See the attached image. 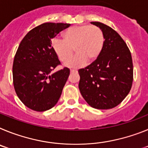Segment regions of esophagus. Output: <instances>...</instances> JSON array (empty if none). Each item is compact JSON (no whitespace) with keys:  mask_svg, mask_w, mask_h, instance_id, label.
<instances>
[{"mask_svg":"<svg viewBox=\"0 0 148 148\" xmlns=\"http://www.w3.org/2000/svg\"><path fill=\"white\" fill-rule=\"evenodd\" d=\"M70 73H77V71H76V70H70Z\"/></svg>","mask_w":148,"mask_h":148,"instance_id":"obj_1","label":"esophagus"}]
</instances>
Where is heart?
Instances as JSON below:
<instances>
[{"instance_id": "heart-1", "label": "heart", "mask_w": 148, "mask_h": 148, "mask_svg": "<svg viewBox=\"0 0 148 148\" xmlns=\"http://www.w3.org/2000/svg\"><path fill=\"white\" fill-rule=\"evenodd\" d=\"M104 33L96 26L79 25L66 29L62 33V40L55 38L52 48L61 62H66L73 55H77L65 64L66 66L78 68L87 61H92L98 58L104 44ZM74 49V51L73 49Z\"/></svg>"}]
</instances>
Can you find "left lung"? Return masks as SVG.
<instances>
[{"label": "left lung", "instance_id": "8db88e82", "mask_svg": "<svg viewBox=\"0 0 148 148\" xmlns=\"http://www.w3.org/2000/svg\"><path fill=\"white\" fill-rule=\"evenodd\" d=\"M104 33L103 47L98 58L78 70V87L84 100L92 108L112 109L130 92L133 80L130 51L113 29L100 22H91Z\"/></svg>", "mask_w": 148, "mask_h": 148}]
</instances>
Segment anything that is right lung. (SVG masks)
<instances>
[{
    "mask_svg": "<svg viewBox=\"0 0 148 148\" xmlns=\"http://www.w3.org/2000/svg\"><path fill=\"white\" fill-rule=\"evenodd\" d=\"M70 26L42 23L30 30L18 47L13 61V85L22 103L32 110H48L61 97L70 70L64 67L49 75L61 64L51 44L53 38Z\"/></svg>",
    "mask_w": 148,
    "mask_h": 148,
    "instance_id": "add662e5",
    "label": "right lung"
}]
</instances>
